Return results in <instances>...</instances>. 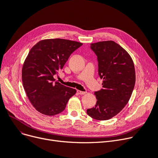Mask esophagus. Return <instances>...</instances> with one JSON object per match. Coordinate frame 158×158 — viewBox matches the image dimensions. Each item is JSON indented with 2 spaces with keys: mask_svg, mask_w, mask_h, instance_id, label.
I'll list each match as a JSON object with an SVG mask.
<instances>
[{
  "mask_svg": "<svg viewBox=\"0 0 158 158\" xmlns=\"http://www.w3.org/2000/svg\"><path fill=\"white\" fill-rule=\"evenodd\" d=\"M77 92L79 95H84V94H85L86 93V92H82V91H81V90H77Z\"/></svg>",
  "mask_w": 158,
  "mask_h": 158,
  "instance_id": "34e87169",
  "label": "esophagus"
}]
</instances>
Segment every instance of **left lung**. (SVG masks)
Segmentation results:
<instances>
[{"label": "left lung", "instance_id": "1", "mask_svg": "<svg viewBox=\"0 0 158 158\" xmlns=\"http://www.w3.org/2000/svg\"><path fill=\"white\" fill-rule=\"evenodd\" d=\"M98 56V72L102 88L95 92L97 102L87 110V114L100 121L119 114L131 97L135 83L134 64L128 53L113 40L90 44Z\"/></svg>", "mask_w": 158, "mask_h": 158}]
</instances>
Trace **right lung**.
<instances>
[{
    "label": "right lung",
    "instance_id": "right-lung-1",
    "mask_svg": "<svg viewBox=\"0 0 158 158\" xmlns=\"http://www.w3.org/2000/svg\"><path fill=\"white\" fill-rule=\"evenodd\" d=\"M83 45L63 39L40 40L26 57L22 69L26 94L38 112L46 115L62 112L76 90L55 81L54 75L63 68L70 55Z\"/></svg>",
    "mask_w": 158,
    "mask_h": 158
}]
</instances>
